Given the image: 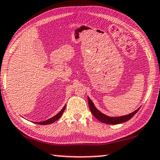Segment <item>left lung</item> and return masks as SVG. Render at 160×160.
Returning <instances> with one entry per match:
<instances>
[{"instance_id": "1", "label": "left lung", "mask_w": 160, "mask_h": 160, "mask_svg": "<svg viewBox=\"0 0 160 160\" xmlns=\"http://www.w3.org/2000/svg\"><path fill=\"white\" fill-rule=\"evenodd\" d=\"M88 104H89V108L90 109L92 115L98 119L99 121L102 122L103 123L109 124V125H117V124H120L122 122H125L126 121H128L129 120L132 118V117L135 115V114L138 112L139 110V108L138 110L134 111L133 112L128 115H124V116H120V117H109L105 115V114H103L100 112V110H98L97 108H95V105L92 102V101L90 100L89 97H88Z\"/></svg>"}]
</instances>
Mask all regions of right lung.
Here are the masks:
<instances>
[{"mask_svg":"<svg viewBox=\"0 0 160 160\" xmlns=\"http://www.w3.org/2000/svg\"><path fill=\"white\" fill-rule=\"evenodd\" d=\"M65 108H66V105H65L64 107H63V108L62 109V110H60V112H58L56 115L53 116L52 118L48 119V120H45L43 122H35V123L38 124V125H49V124H51L52 122H54L58 120V119H59L60 117H61L63 112H64V110H65Z\"/></svg>","mask_w":160,"mask_h":160,"instance_id":"right-lung-1","label":"right lung"}]
</instances>
